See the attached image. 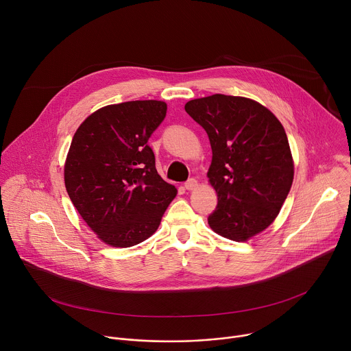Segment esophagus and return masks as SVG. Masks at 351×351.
Returning a JSON list of instances; mask_svg holds the SVG:
<instances>
[{
  "label": "esophagus",
  "mask_w": 351,
  "mask_h": 351,
  "mask_svg": "<svg viewBox=\"0 0 351 351\" xmlns=\"http://www.w3.org/2000/svg\"><path fill=\"white\" fill-rule=\"evenodd\" d=\"M184 187L186 190L191 191V190H195L198 187V182L195 179H189L186 183H184Z\"/></svg>",
  "instance_id": "1"
}]
</instances>
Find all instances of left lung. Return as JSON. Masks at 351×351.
I'll return each mask as SVG.
<instances>
[{"label":"left lung","mask_w":351,"mask_h":351,"mask_svg":"<svg viewBox=\"0 0 351 351\" xmlns=\"http://www.w3.org/2000/svg\"><path fill=\"white\" fill-rule=\"evenodd\" d=\"M186 112L208 134V182L218 195L210 228L247 241L278 217L290 191L294 164L279 119L252 98L214 94L186 103Z\"/></svg>","instance_id":"1"}]
</instances>
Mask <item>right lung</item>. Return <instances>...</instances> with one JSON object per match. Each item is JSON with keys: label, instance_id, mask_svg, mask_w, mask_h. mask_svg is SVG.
<instances>
[{"label": "right lung", "instance_id": "1", "mask_svg": "<svg viewBox=\"0 0 351 351\" xmlns=\"http://www.w3.org/2000/svg\"><path fill=\"white\" fill-rule=\"evenodd\" d=\"M165 115L167 104L157 99L112 104L88 115L72 138L66 191L88 228L111 247H132L154 234L176 197L147 144Z\"/></svg>", "mask_w": 351, "mask_h": 351}]
</instances>
